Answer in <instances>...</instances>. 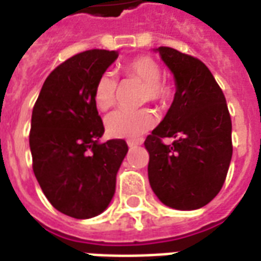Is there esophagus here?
<instances>
[{"label":"esophagus","instance_id":"esophagus-1","mask_svg":"<svg viewBox=\"0 0 261 261\" xmlns=\"http://www.w3.org/2000/svg\"><path fill=\"white\" fill-rule=\"evenodd\" d=\"M127 144H128V147H136V145H141L142 141L141 140H130V141H127Z\"/></svg>","mask_w":261,"mask_h":261}]
</instances>
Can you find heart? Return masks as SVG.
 Here are the masks:
<instances>
[{
  "label": "heart",
  "instance_id": "b5f03b06",
  "mask_svg": "<svg viewBox=\"0 0 261 261\" xmlns=\"http://www.w3.org/2000/svg\"><path fill=\"white\" fill-rule=\"evenodd\" d=\"M125 80L142 82L141 99L144 102H153L159 106H166L175 96V89L169 82L162 81L161 65L148 56H138L123 65ZM119 84L113 74L105 72L99 76L93 99L99 110H108L117 100ZM156 123V117L149 109L140 110H116L105 119V127L109 136L116 138H137L151 130Z\"/></svg>",
  "mask_w": 261,
  "mask_h": 261
}]
</instances>
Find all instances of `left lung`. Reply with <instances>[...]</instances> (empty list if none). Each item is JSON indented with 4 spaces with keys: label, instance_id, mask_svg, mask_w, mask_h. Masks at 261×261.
Instances as JSON below:
<instances>
[{
    "label": "left lung",
    "instance_id": "1",
    "mask_svg": "<svg viewBox=\"0 0 261 261\" xmlns=\"http://www.w3.org/2000/svg\"><path fill=\"white\" fill-rule=\"evenodd\" d=\"M156 50L175 75L176 93L165 119L144 142L149 185L165 205L197 210L218 194L229 169V110L202 61L172 47ZM168 136L175 138L172 146L162 141Z\"/></svg>",
    "mask_w": 261,
    "mask_h": 261
}]
</instances>
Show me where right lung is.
Returning a JSON list of instances; mask_svg holds the SVG:
<instances>
[{"label":"right lung","mask_w":261,"mask_h":261,"mask_svg":"<svg viewBox=\"0 0 261 261\" xmlns=\"http://www.w3.org/2000/svg\"><path fill=\"white\" fill-rule=\"evenodd\" d=\"M117 51L86 50L50 72L32 112L33 172L56 210L86 219L108 208L116 175L128 147L124 140L100 144L105 133L93 92Z\"/></svg>","instance_id":"1"}]
</instances>
